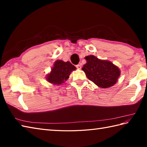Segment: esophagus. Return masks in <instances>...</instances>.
Instances as JSON below:
<instances>
[{
	"label": "esophagus",
	"instance_id": "obj_1",
	"mask_svg": "<svg viewBox=\"0 0 147 147\" xmlns=\"http://www.w3.org/2000/svg\"><path fill=\"white\" fill-rule=\"evenodd\" d=\"M76 68H77V69H80L82 68V66H81V65H80V64H78V65H76Z\"/></svg>",
	"mask_w": 147,
	"mask_h": 147
}]
</instances>
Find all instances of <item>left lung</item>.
Here are the masks:
<instances>
[{
  "label": "left lung",
  "mask_w": 147,
  "mask_h": 147,
  "mask_svg": "<svg viewBox=\"0 0 147 147\" xmlns=\"http://www.w3.org/2000/svg\"><path fill=\"white\" fill-rule=\"evenodd\" d=\"M86 63L82 70L86 77L96 85L107 88L114 85L120 76V69L111 62L100 60L95 56H86Z\"/></svg>",
  "instance_id": "1"
}]
</instances>
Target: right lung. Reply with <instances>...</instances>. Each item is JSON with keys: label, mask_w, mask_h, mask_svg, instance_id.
Listing matches in <instances>:
<instances>
[{"label": "right lung", "mask_w": 147, "mask_h": 147, "mask_svg": "<svg viewBox=\"0 0 147 147\" xmlns=\"http://www.w3.org/2000/svg\"><path fill=\"white\" fill-rule=\"evenodd\" d=\"M76 69V67L69 61L57 60L55 62L51 73L47 74L46 79L53 85H60L69 78L71 72Z\"/></svg>", "instance_id": "add662e5"}]
</instances>
